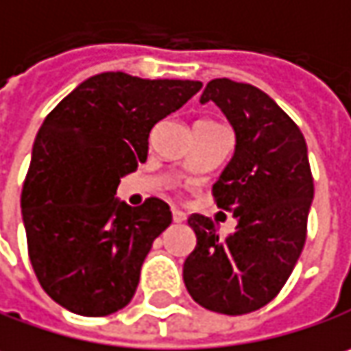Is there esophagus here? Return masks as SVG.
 <instances>
[{
    "label": "esophagus",
    "mask_w": 351,
    "mask_h": 351,
    "mask_svg": "<svg viewBox=\"0 0 351 351\" xmlns=\"http://www.w3.org/2000/svg\"><path fill=\"white\" fill-rule=\"evenodd\" d=\"M173 220H175L176 224H180V222H184L186 220V215L182 213V210H173Z\"/></svg>",
    "instance_id": "esophagus-1"
}]
</instances>
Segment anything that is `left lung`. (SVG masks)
<instances>
[{"label": "left lung", "instance_id": "8db88e82", "mask_svg": "<svg viewBox=\"0 0 351 351\" xmlns=\"http://www.w3.org/2000/svg\"><path fill=\"white\" fill-rule=\"evenodd\" d=\"M217 103L237 134L234 155L213 186L237 230L218 238L217 222L191 215L196 246L182 278L196 304L240 316L276 298L298 262L314 178L298 125L254 85L213 79L200 103Z\"/></svg>", "mask_w": 351, "mask_h": 351}]
</instances>
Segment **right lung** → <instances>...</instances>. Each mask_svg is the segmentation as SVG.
Here are the masks:
<instances>
[{
  "instance_id": "right-lung-1",
  "label": "right lung",
  "mask_w": 351,
  "mask_h": 351,
  "mask_svg": "<svg viewBox=\"0 0 351 351\" xmlns=\"http://www.w3.org/2000/svg\"><path fill=\"white\" fill-rule=\"evenodd\" d=\"M200 81L93 75L45 117L23 182L21 215L41 288L79 316L125 308L155 238L173 222L169 204L121 202V178L149 155V133Z\"/></svg>"
}]
</instances>
